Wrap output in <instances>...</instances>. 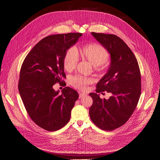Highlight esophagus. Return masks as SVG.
Returning <instances> with one entry per match:
<instances>
[{
    "instance_id": "34e87169",
    "label": "esophagus",
    "mask_w": 160,
    "mask_h": 160,
    "mask_svg": "<svg viewBox=\"0 0 160 160\" xmlns=\"http://www.w3.org/2000/svg\"><path fill=\"white\" fill-rule=\"evenodd\" d=\"M86 96H87V94H84V93H82V92H80V93H79V98H80L85 97Z\"/></svg>"
}]
</instances>
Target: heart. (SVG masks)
I'll return each mask as SVG.
<instances>
[{"label": "heart", "mask_w": 160, "mask_h": 160, "mask_svg": "<svg viewBox=\"0 0 160 160\" xmlns=\"http://www.w3.org/2000/svg\"><path fill=\"white\" fill-rule=\"evenodd\" d=\"M82 56L90 61L96 68V70L101 72L104 68V62L109 58L108 51L101 45L98 43L87 44L80 49ZM79 60L78 54L75 48L68 49L66 52L63 66L64 69L70 72L75 69ZM92 82V79L89 77L76 75L70 80L71 85L80 90H85L87 85Z\"/></svg>", "instance_id": "b5f03b06"}]
</instances>
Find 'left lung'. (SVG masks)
I'll list each match as a JSON object with an SVG mask.
<instances>
[{"instance_id": "8db88e82", "label": "left lung", "mask_w": 160, "mask_h": 160, "mask_svg": "<svg viewBox=\"0 0 160 160\" xmlns=\"http://www.w3.org/2000/svg\"><path fill=\"white\" fill-rule=\"evenodd\" d=\"M111 55L107 73L97 83L96 93H90L93 103L91 120L99 128L111 131L124 125L132 116L141 94V76L137 59L125 42L115 35L91 33ZM112 94L108 100L98 93Z\"/></svg>"}]
</instances>
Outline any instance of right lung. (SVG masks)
<instances>
[{"mask_svg": "<svg viewBox=\"0 0 160 160\" xmlns=\"http://www.w3.org/2000/svg\"><path fill=\"white\" fill-rule=\"evenodd\" d=\"M82 35L69 33L49 35L30 51L20 70L18 89L25 108L35 124L48 131L65 126L78 99L76 90L66 87L59 94L53 85L66 78L63 60L67 50Z\"/></svg>", "mask_w": 160, "mask_h": 160, "instance_id": "right-lung-1", "label": "right lung"}]
</instances>
